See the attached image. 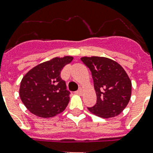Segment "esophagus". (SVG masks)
Returning <instances> with one entry per match:
<instances>
[{"mask_svg": "<svg viewBox=\"0 0 153 153\" xmlns=\"http://www.w3.org/2000/svg\"><path fill=\"white\" fill-rule=\"evenodd\" d=\"M76 93L78 94H82L83 93V91H82V88H79V90L76 91Z\"/></svg>", "mask_w": 153, "mask_h": 153, "instance_id": "obj_1", "label": "esophagus"}]
</instances>
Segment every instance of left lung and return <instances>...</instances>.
Segmentation results:
<instances>
[{"label": "left lung", "mask_w": 153, "mask_h": 153, "mask_svg": "<svg viewBox=\"0 0 153 153\" xmlns=\"http://www.w3.org/2000/svg\"><path fill=\"white\" fill-rule=\"evenodd\" d=\"M81 60L91 70L97 103L89 111L103 118L121 114L127 106L132 94V82L124 68L109 58L91 56Z\"/></svg>", "instance_id": "1"}]
</instances>
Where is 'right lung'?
<instances>
[{"label":"right lung","mask_w":153,"mask_h":153,"mask_svg":"<svg viewBox=\"0 0 153 153\" xmlns=\"http://www.w3.org/2000/svg\"><path fill=\"white\" fill-rule=\"evenodd\" d=\"M72 60V56L53 58L32 68L23 77L19 94L24 105L32 114L48 118L66 109L70 92L60 77V72Z\"/></svg>","instance_id":"right-lung-1"}]
</instances>
